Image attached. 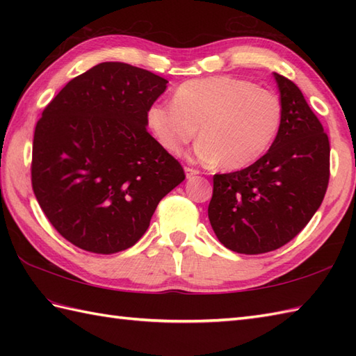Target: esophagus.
<instances>
[{"label": "esophagus", "mask_w": 356, "mask_h": 356, "mask_svg": "<svg viewBox=\"0 0 356 356\" xmlns=\"http://www.w3.org/2000/svg\"><path fill=\"white\" fill-rule=\"evenodd\" d=\"M185 174H186V179H191V177H194V176H197L199 171L194 170V168H190V166H186V168H185Z\"/></svg>", "instance_id": "1"}]
</instances>
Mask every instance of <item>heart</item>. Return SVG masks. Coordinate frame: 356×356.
<instances>
[{
	"label": "heart",
	"instance_id": "1",
	"mask_svg": "<svg viewBox=\"0 0 356 356\" xmlns=\"http://www.w3.org/2000/svg\"><path fill=\"white\" fill-rule=\"evenodd\" d=\"M148 130L170 153L194 136L193 156L225 170L255 163L274 143L283 122V104L269 90L229 74L186 81L174 101H156L145 113Z\"/></svg>",
	"mask_w": 356,
	"mask_h": 356
}]
</instances>
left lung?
Listing matches in <instances>:
<instances>
[{"instance_id": "obj_1", "label": "left lung", "mask_w": 356, "mask_h": 356, "mask_svg": "<svg viewBox=\"0 0 356 356\" xmlns=\"http://www.w3.org/2000/svg\"><path fill=\"white\" fill-rule=\"evenodd\" d=\"M283 122L268 153L248 168L216 174L208 217L238 254L282 248L320 208L329 184V138L292 81L274 73Z\"/></svg>"}]
</instances>
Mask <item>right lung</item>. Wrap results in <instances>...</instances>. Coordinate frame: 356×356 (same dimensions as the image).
Returning <instances> with one entry per match:
<instances>
[{"mask_svg":"<svg viewBox=\"0 0 356 356\" xmlns=\"http://www.w3.org/2000/svg\"><path fill=\"white\" fill-rule=\"evenodd\" d=\"M168 81L124 63L72 79L42 111L33 136L32 186L45 217L84 251L133 246L182 165L147 131L145 113Z\"/></svg>","mask_w":356,"mask_h":356,"instance_id":"obj_1","label":"right lung"}]
</instances>
